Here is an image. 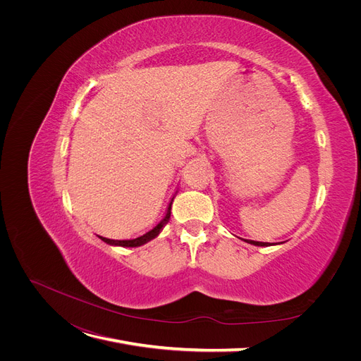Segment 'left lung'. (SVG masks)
<instances>
[{"mask_svg":"<svg viewBox=\"0 0 361 361\" xmlns=\"http://www.w3.org/2000/svg\"><path fill=\"white\" fill-rule=\"evenodd\" d=\"M245 241L253 245H268V243H262V241H253V240H245Z\"/></svg>","mask_w":361,"mask_h":361,"instance_id":"left-lung-1","label":"left lung"}]
</instances>
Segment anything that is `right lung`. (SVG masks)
Masks as SVG:
<instances>
[{"label":"right lung","mask_w":361,"mask_h":361,"mask_svg":"<svg viewBox=\"0 0 361 361\" xmlns=\"http://www.w3.org/2000/svg\"><path fill=\"white\" fill-rule=\"evenodd\" d=\"M171 204H173V202L169 203L165 216H164L162 221L155 226V228H152L150 231H147L146 234H143V235H140V237H137V238H131V240H111V238H105V237H101V235H98V237H99L104 243L111 244V245H121V247H139V245H142V244H145V243H147V241H150V240H154V238L161 233V230L164 228V225L169 221V216H171Z\"/></svg>","instance_id":"1"}]
</instances>
